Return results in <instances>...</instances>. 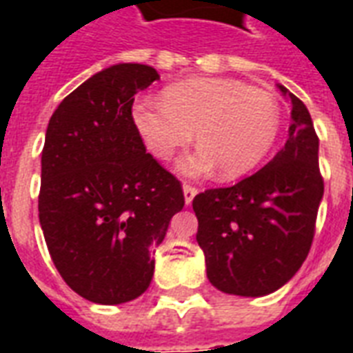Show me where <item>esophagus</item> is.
<instances>
[{"label": "esophagus", "instance_id": "esophagus-1", "mask_svg": "<svg viewBox=\"0 0 353 353\" xmlns=\"http://www.w3.org/2000/svg\"><path fill=\"white\" fill-rule=\"evenodd\" d=\"M183 194H185V203L187 207L192 203V199L196 198V194H198V188L190 187V185H183Z\"/></svg>", "mask_w": 353, "mask_h": 353}]
</instances>
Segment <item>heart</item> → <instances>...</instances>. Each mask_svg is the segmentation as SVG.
I'll use <instances>...</instances> for the list:
<instances>
[{"instance_id": "heart-1", "label": "heart", "mask_w": 353, "mask_h": 353, "mask_svg": "<svg viewBox=\"0 0 353 353\" xmlns=\"http://www.w3.org/2000/svg\"><path fill=\"white\" fill-rule=\"evenodd\" d=\"M133 124L159 159L194 139L201 144L177 161L183 176L203 177L221 168L225 179L254 170L273 148L280 104L273 93L236 79H188L163 91V102L143 97L133 104Z\"/></svg>"}]
</instances>
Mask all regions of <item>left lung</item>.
<instances>
[{"mask_svg": "<svg viewBox=\"0 0 353 353\" xmlns=\"http://www.w3.org/2000/svg\"><path fill=\"white\" fill-rule=\"evenodd\" d=\"M291 102L284 148L234 187L198 194V240L207 279L216 290L263 296L288 284L312 247L324 183L319 139L301 99L276 84Z\"/></svg>", "mask_w": 353, "mask_h": 353, "instance_id": "1", "label": "left lung"}]
</instances>
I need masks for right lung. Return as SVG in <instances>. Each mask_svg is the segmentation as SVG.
<instances>
[{"label":"right lung","mask_w":353,"mask_h":353,"mask_svg":"<svg viewBox=\"0 0 353 353\" xmlns=\"http://www.w3.org/2000/svg\"><path fill=\"white\" fill-rule=\"evenodd\" d=\"M159 73L115 63L80 84L52 113L41 152L40 225L65 284L85 301L137 299L154 276V249L185 205L181 185L133 124V95Z\"/></svg>","instance_id":"1"}]
</instances>
